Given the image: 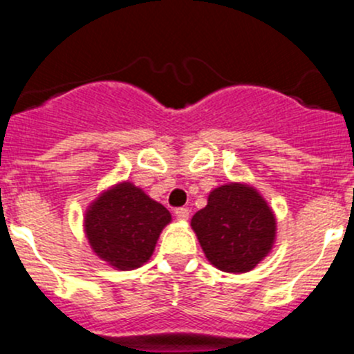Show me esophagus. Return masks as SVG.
Listing matches in <instances>:
<instances>
[{"label":"esophagus","mask_w":354,"mask_h":354,"mask_svg":"<svg viewBox=\"0 0 354 354\" xmlns=\"http://www.w3.org/2000/svg\"><path fill=\"white\" fill-rule=\"evenodd\" d=\"M174 214H176V217L180 221H187L188 217H190V210H188L187 207H180V209H176V212Z\"/></svg>","instance_id":"1"}]
</instances>
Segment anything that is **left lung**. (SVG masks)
<instances>
[{
	"mask_svg": "<svg viewBox=\"0 0 354 354\" xmlns=\"http://www.w3.org/2000/svg\"><path fill=\"white\" fill-rule=\"evenodd\" d=\"M207 260L223 272L252 270L272 248L276 217L255 188L230 183L210 192L192 217Z\"/></svg>",
	"mask_w": 354,
	"mask_h": 354,
	"instance_id": "8db88e82",
	"label": "left lung"
}]
</instances>
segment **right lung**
<instances>
[{
  "instance_id": "add662e5",
  "label": "right lung",
  "mask_w": 354,
  "mask_h": 354,
  "mask_svg": "<svg viewBox=\"0 0 354 354\" xmlns=\"http://www.w3.org/2000/svg\"><path fill=\"white\" fill-rule=\"evenodd\" d=\"M169 221L166 207L124 181L92 202L84 226L99 259L120 270H133L151 259Z\"/></svg>"
}]
</instances>
